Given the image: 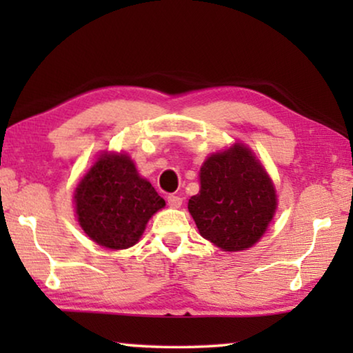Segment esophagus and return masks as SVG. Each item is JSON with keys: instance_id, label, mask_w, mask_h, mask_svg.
<instances>
[{"instance_id": "obj_1", "label": "esophagus", "mask_w": 353, "mask_h": 353, "mask_svg": "<svg viewBox=\"0 0 353 353\" xmlns=\"http://www.w3.org/2000/svg\"><path fill=\"white\" fill-rule=\"evenodd\" d=\"M167 202H168V205L173 207V209H178V207H181V204H183V199H181L180 196L170 194V196L167 197Z\"/></svg>"}]
</instances>
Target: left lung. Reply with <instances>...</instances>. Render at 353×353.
I'll return each mask as SVG.
<instances>
[{
    "label": "left lung",
    "mask_w": 353,
    "mask_h": 353,
    "mask_svg": "<svg viewBox=\"0 0 353 353\" xmlns=\"http://www.w3.org/2000/svg\"><path fill=\"white\" fill-rule=\"evenodd\" d=\"M199 176L201 191L188 202L199 233L228 252L257 243L276 210V192L250 149L236 143L214 154Z\"/></svg>",
    "instance_id": "8db88e82"
}]
</instances>
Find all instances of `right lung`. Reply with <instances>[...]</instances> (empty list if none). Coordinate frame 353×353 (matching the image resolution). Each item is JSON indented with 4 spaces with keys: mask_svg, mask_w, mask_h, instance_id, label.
Instances as JSON below:
<instances>
[{
    "mask_svg": "<svg viewBox=\"0 0 353 353\" xmlns=\"http://www.w3.org/2000/svg\"><path fill=\"white\" fill-rule=\"evenodd\" d=\"M165 201L125 154H103L75 188L80 226L108 249L132 248Z\"/></svg>",
    "mask_w": 353,
    "mask_h": 353,
    "instance_id": "right-lung-1",
    "label": "right lung"
}]
</instances>
